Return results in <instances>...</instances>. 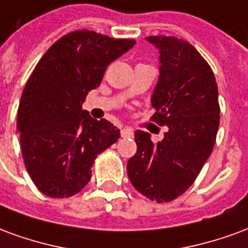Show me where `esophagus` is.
Instances as JSON below:
<instances>
[{"label":"esophagus","mask_w":248,"mask_h":248,"mask_svg":"<svg viewBox=\"0 0 248 248\" xmlns=\"http://www.w3.org/2000/svg\"><path fill=\"white\" fill-rule=\"evenodd\" d=\"M121 137H122V138H133V137H134V133H133V130L131 129L124 127V129L121 130Z\"/></svg>","instance_id":"esophagus-1"}]
</instances>
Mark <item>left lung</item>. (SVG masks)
<instances>
[{"instance_id": "8db88e82", "label": "left lung", "mask_w": 248, "mask_h": 248, "mask_svg": "<svg viewBox=\"0 0 248 248\" xmlns=\"http://www.w3.org/2000/svg\"><path fill=\"white\" fill-rule=\"evenodd\" d=\"M159 50V78L151 95L153 121L169 127L161 142L134 133L137 153L127 162L131 185L151 201L170 202L197 179L215 145L219 126L218 86L198 50L177 37L151 35Z\"/></svg>"}]
</instances>
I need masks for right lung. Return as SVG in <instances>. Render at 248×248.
<instances>
[{
    "label": "right lung",
    "instance_id": "obj_1",
    "mask_svg": "<svg viewBox=\"0 0 248 248\" xmlns=\"http://www.w3.org/2000/svg\"><path fill=\"white\" fill-rule=\"evenodd\" d=\"M134 45L77 30L37 63L19 101L17 130L26 170L42 194L69 198L81 191L98 154L118 140L119 129L92 118L82 103L101 85L108 66Z\"/></svg>",
    "mask_w": 248,
    "mask_h": 248
}]
</instances>
